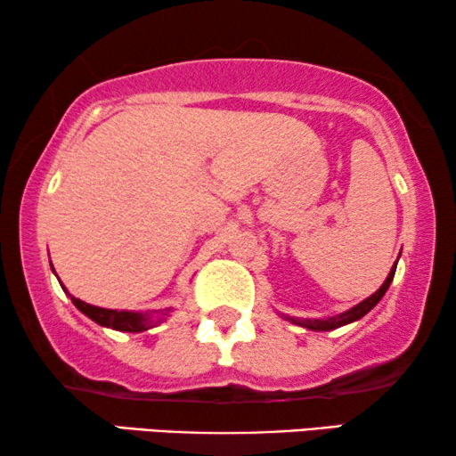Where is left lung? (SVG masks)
Here are the masks:
<instances>
[{"label":"left lung","instance_id":"left-lung-1","mask_svg":"<svg viewBox=\"0 0 456 456\" xmlns=\"http://www.w3.org/2000/svg\"><path fill=\"white\" fill-rule=\"evenodd\" d=\"M395 272H396V265L392 267L388 278H386V282L379 286L378 292H373L370 298H365V301L359 303L357 307L345 311L342 315L328 317V320H298V317H289V320L292 323H297V326H303L307 330H315V332H330V330H334V328H340V326H346V323H351V322H357L367 314V311H371L373 307H376V305L379 303V298L386 295V290H388L392 278H395Z\"/></svg>","mask_w":456,"mask_h":456}]
</instances>
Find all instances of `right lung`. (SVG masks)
<instances>
[{
	"instance_id": "obj_1",
	"label": "right lung",
	"mask_w": 456,
	"mask_h": 456,
	"mask_svg": "<svg viewBox=\"0 0 456 456\" xmlns=\"http://www.w3.org/2000/svg\"><path fill=\"white\" fill-rule=\"evenodd\" d=\"M72 298V303L83 311L86 317H91L93 322H97L99 326L120 330V332H145V330L151 328V320L149 315L142 314H130V311H114V309H102L95 307V305L83 303L80 298ZM164 315V314H161Z\"/></svg>"
}]
</instances>
